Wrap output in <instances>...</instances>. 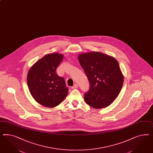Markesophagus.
Returning a JSON list of instances; mask_svg holds the SVG:
<instances>
[{"mask_svg": "<svg viewBox=\"0 0 153 153\" xmlns=\"http://www.w3.org/2000/svg\"><path fill=\"white\" fill-rule=\"evenodd\" d=\"M78 88V84H74V85L71 87V88H72V89H76V88Z\"/></svg>", "mask_w": 153, "mask_h": 153, "instance_id": "obj_1", "label": "esophagus"}]
</instances>
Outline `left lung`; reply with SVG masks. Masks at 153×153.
<instances>
[{
    "instance_id": "left-lung-1",
    "label": "left lung",
    "mask_w": 153,
    "mask_h": 153,
    "mask_svg": "<svg viewBox=\"0 0 153 153\" xmlns=\"http://www.w3.org/2000/svg\"><path fill=\"white\" fill-rule=\"evenodd\" d=\"M78 60L90 83L84 94L86 103L96 109L107 107L117 97L123 83L118 61L96 51L80 53Z\"/></svg>"
}]
</instances>
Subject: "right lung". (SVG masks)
Here are the masks:
<instances>
[{"label":"right lung","mask_w":153,"mask_h":153,"mask_svg":"<svg viewBox=\"0 0 153 153\" xmlns=\"http://www.w3.org/2000/svg\"><path fill=\"white\" fill-rule=\"evenodd\" d=\"M63 57L61 53H48L35 62L28 71L27 85L31 95L46 107L60 105L68 95L65 80L56 72Z\"/></svg>","instance_id":"right-lung-1"}]
</instances>
